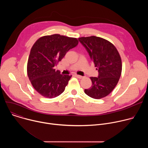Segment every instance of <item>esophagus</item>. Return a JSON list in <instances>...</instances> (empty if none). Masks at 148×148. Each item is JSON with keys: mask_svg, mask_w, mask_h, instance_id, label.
<instances>
[{"mask_svg": "<svg viewBox=\"0 0 148 148\" xmlns=\"http://www.w3.org/2000/svg\"><path fill=\"white\" fill-rule=\"evenodd\" d=\"M75 77H76L77 78H79V79H81V78H82V77L81 75H77V74H75Z\"/></svg>", "mask_w": 148, "mask_h": 148, "instance_id": "1", "label": "esophagus"}]
</instances>
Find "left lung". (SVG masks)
Instances as JSON below:
<instances>
[{
  "mask_svg": "<svg viewBox=\"0 0 148 148\" xmlns=\"http://www.w3.org/2000/svg\"><path fill=\"white\" fill-rule=\"evenodd\" d=\"M78 40L98 71L97 77H90L92 86L84 92L94 99L107 96L116 86L121 74L122 61L118 50L110 41L99 37H82Z\"/></svg>",
  "mask_w": 148,
  "mask_h": 148,
  "instance_id": "obj_1",
  "label": "left lung"
}]
</instances>
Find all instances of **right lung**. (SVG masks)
<instances>
[{
	"mask_svg": "<svg viewBox=\"0 0 148 148\" xmlns=\"http://www.w3.org/2000/svg\"><path fill=\"white\" fill-rule=\"evenodd\" d=\"M78 44L76 38L57 34L36 41L28 60L27 75L34 88L42 96L53 98L64 92L72 75H62L55 67Z\"/></svg>",
	"mask_w": 148,
	"mask_h": 148,
	"instance_id": "right-lung-1",
	"label": "right lung"
}]
</instances>
